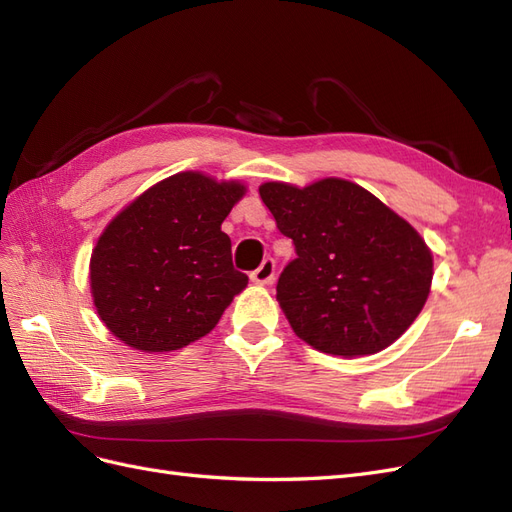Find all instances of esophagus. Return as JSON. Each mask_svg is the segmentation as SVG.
<instances>
[{
  "instance_id": "34e87169",
  "label": "esophagus",
  "mask_w": 512,
  "mask_h": 512,
  "mask_svg": "<svg viewBox=\"0 0 512 512\" xmlns=\"http://www.w3.org/2000/svg\"><path fill=\"white\" fill-rule=\"evenodd\" d=\"M252 282L256 284H271L273 277H275V260L267 258L260 262V267L256 271H252Z\"/></svg>"
}]
</instances>
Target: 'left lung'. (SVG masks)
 I'll use <instances>...</instances> for the list:
<instances>
[{"label":"left lung","instance_id":"left-lung-1","mask_svg":"<svg viewBox=\"0 0 512 512\" xmlns=\"http://www.w3.org/2000/svg\"><path fill=\"white\" fill-rule=\"evenodd\" d=\"M258 192L297 252L277 301L303 342L350 359L406 333L429 297L433 258L404 218L335 177L307 188L269 181Z\"/></svg>","mask_w":512,"mask_h":512}]
</instances>
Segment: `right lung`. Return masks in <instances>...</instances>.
<instances>
[{"label":"right lung","instance_id":"1","mask_svg":"<svg viewBox=\"0 0 512 512\" xmlns=\"http://www.w3.org/2000/svg\"><path fill=\"white\" fill-rule=\"evenodd\" d=\"M243 194L237 181L188 170L153 185L104 228L89 284L108 331L136 350L170 352L218 324L247 286L222 232Z\"/></svg>","mask_w":512,"mask_h":512}]
</instances>
